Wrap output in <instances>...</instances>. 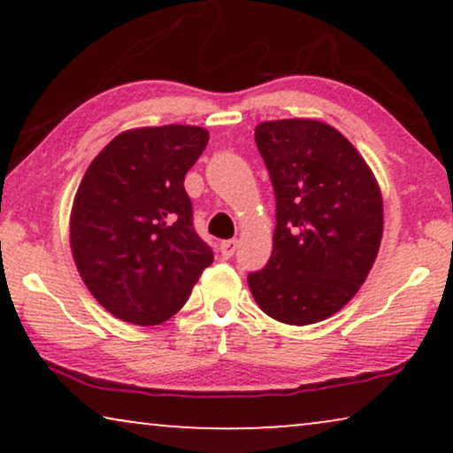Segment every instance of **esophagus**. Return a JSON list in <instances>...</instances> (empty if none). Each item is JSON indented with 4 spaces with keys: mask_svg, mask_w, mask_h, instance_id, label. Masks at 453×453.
I'll return each instance as SVG.
<instances>
[{
    "mask_svg": "<svg viewBox=\"0 0 453 453\" xmlns=\"http://www.w3.org/2000/svg\"><path fill=\"white\" fill-rule=\"evenodd\" d=\"M234 251H237V241H234V239H226V241H222V243H220V253H222V257H225V259H231V257L234 256Z\"/></svg>",
    "mask_w": 453,
    "mask_h": 453,
    "instance_id": "obj_1",
    "label": "esophagus"
}]
</instances>
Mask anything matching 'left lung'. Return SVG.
<instances>
[{
	"label": "left lung",
	"instance_id": "obj_1",
	"mask_svg": "<svg viewBox=\"0 0 453 453\" xmlns=\"http://www.w3.org/2000/svg\"><path fill=\"white\" fill-rule=\"evenodd\" d=\"M256 144L274 188L276 228L270 262L247 282L270 318L315 324L340 311L373 268L383 233L380 185L327 123L264 121Z\"/></svg>",
	"mask_w": 453,
	"mask_h": 453
}]
</instances>
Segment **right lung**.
Masks as SVG:
<instances>
[{
  "label": "right lung",
  "mask_w": 453,
  "mask_h": 453,
  "mask_svg": "<svg viewBox=\"0 0 453 453\" xmlns=\"http://www.w3.org/2000/svg\"><path fill=\"white\" fill-rule=\"evenodd\" d=\"M206 144L208 132L196 126L129 129L84 173L70 219L72 256L86 287L115 318L163 324L212 264L183 188Z\"/></svg>",
  "instance_id": "right-lung-1"
}]
</instances>
